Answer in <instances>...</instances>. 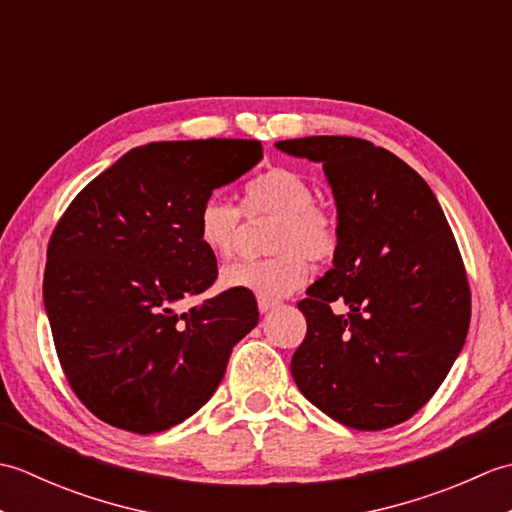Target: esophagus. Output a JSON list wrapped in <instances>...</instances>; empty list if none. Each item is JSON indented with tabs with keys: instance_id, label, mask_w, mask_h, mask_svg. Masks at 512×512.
<instances>
[{
	"instance_id": "obj_1",
	"label": "esophagus",
	"mask_w": 512,
	"mask_h": 512,
	"mask_svg": "<svg viewBox=\"0 0 512 512\" xmlns=\"http://www.w3.org/2000/svg\"><path fill=\"white\" fill-rule=\"evenodd\" d=\"M277 306V301L275 299H264V297H257V308H259V312L262 314H266V312H270Z\"/></svg>"
}]
</instances>
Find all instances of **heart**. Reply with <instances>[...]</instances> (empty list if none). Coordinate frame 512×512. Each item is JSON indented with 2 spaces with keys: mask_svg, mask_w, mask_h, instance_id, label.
<instances>
[{
  "mask_svg": "<svg viewBox=\"0 0 512 512\" xmlns=\"http://www.w3.org/2000/svg\"><path fill=\"white\" fill-rule=\"evenodd\" d=\"M312 184L290 169H268L244 187L242 209L222 195H209L198 213L200 244L217 257L233 255L248 220L275 217L268 248L273 257L239 259L222 268L220 284L246 290L264 299H279L295 292L310 277L308 259L325 262L339 248V222L332 211L314 202Z\"/></svg>",
  "mask_w": 512,
  "mask_h": 512,
  "instance_id": "heart-1",
  "label": "heart"
}]
</instances>
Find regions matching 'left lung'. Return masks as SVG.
Segmentation results:
<instances>
[{"instance_id":"1","label":"left lung","mask_w":512,"mask_h":512,"mask_svg":"<svg viewBox=\"0 0 512 512\" xmlns=\"http://www.w3.org/2000/svg\"><path fill=\"white\" fill-rule=\"evenodd\" d=\"M321 162L339 220L334 266L306 290L292 378L314 407L358 431L409 420L466 341L471 290L436 195L407 162L352 136L281 140Z\"/></svg>"}]
</instances>
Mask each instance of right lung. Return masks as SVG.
I'll list each match as a JSON object with an SVG mask.
<instances>
[{
    "mask_svg": "<svg viewBox=\"0 0 512 512\" xmlns=\"http://www.w3.org/2000/svg\"><path fill=\"white\" fill-rule=\"evenodd\" d=\"M262 160L259 140L136 147L85 187L48 244L43 303L54 347L96 418L158 433L193 416L259 321L253 292L226 290L187 312L217 262L198 239L202 202Z\"/></svg>",
    "mask_w": 512,
    "mask_h": 512,
    "instance_id": "1",
    "label": "right lung"
}]
</instances>
